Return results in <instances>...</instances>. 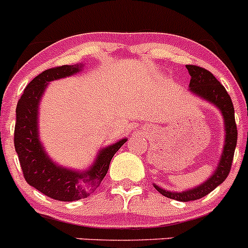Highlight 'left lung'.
Masks as SVG:
<instances>
[{"mask_svg":"<svg viewBox=\"0 0 248 248\" xmlns=\"http://www.w3.org/2000/svg\"><path fill=\"white\" fill-rule=\"evenodd\" d=\"M186 69L190 75L189 92L219 110L223 117V124H224V143H223L219 162H218L215 172L198 186L183 191H170L160 188L157 184H154L156 190L162 194L163 196L173 199V200L182 201V202L199 200L215 190L218 185L224 182L225 178L229 174L230 168H232V157H234L237 141L234 105H232V98L228 94L227 90L206 69L195 65H186Z\"/></svg>","mask_w":248,"mask_h":248,"instance_id":"8db88e82","label":"left lung"}]
</instances>
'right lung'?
I'll return each mask as SVG.
<instances>
[{
  "label": "right lung",
  "instance_id": "1",
  "mask_svg": "<svg viewBox=\"0 0 248 248\" xmlns=\"http://www.w3.org/2000/svg\"><path fill=\"white\" fill-rule=\"evenodd\" d=\"M83 66L80 63L43 71L26 86L16 110L14 146L25 180L46 196L59 201H78L93 193L107 175L111 158L127 141L122 138L99 149L94 161L83 170L59 165L46 151L38 124L41 99L49 82L76 75Z\"/></svg>",
  "mask_w": 248,
  "mask_h": 248
}]
</instances>
